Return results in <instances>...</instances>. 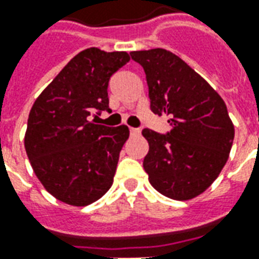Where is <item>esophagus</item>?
<instances>
[{
  "mask_svg": "<svg viewBox=\"0 0 259 259\" xmlns=\"http://www.w3.org/2000/svg\"><path fill=\"white\" fill-rule=\"evenodd\" d=\"M130 135H132V136H139V135H140V129H136V127H130Z\"/></svg>",
  "mask_w": 259,
  "mask_h": 259,
  "instance_id": "1",
  "label": "esophagus"
}]
</instances>
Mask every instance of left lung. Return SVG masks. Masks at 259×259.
<instances>
[{
	"label": "left lung",
	"mask_w": 259,
	"mask_h": 259,
	"mask_svg": "<svg viewBox=\"0 0 259 259\" xmlns=\"http://www.w3.org/2000/svg\"><path fill=\"white\" fill-rule=\"evenodd\" d=\"M146 72L151 111L169 116L170 130L144 129L148 154L143 161L151 186L174 200L205 191L228 161L234 126L222 97L186 64L163 48L133 51Z\"/></svg>",
	"instance_id": "1"
}]
</instances>
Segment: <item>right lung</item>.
<instances>
[{"instance_id": "add662e5", "label": "right lung", "mask_w": 259, "mask_h": 259, "mask_svg": "<svg viewBox=\"0 0 259 259\" xmlns=\"http://www.w3.org/2000/svg\"><path fill=\"white\" fill-rule=\"evenodd\" d=\"M129 61L124 51L87 48L69 61L31 107L26 154L46 190L69 205H89L112 186L129 127L97 124L90 116L111 111L108 83Z\"/></svg>"}]
</instances>
